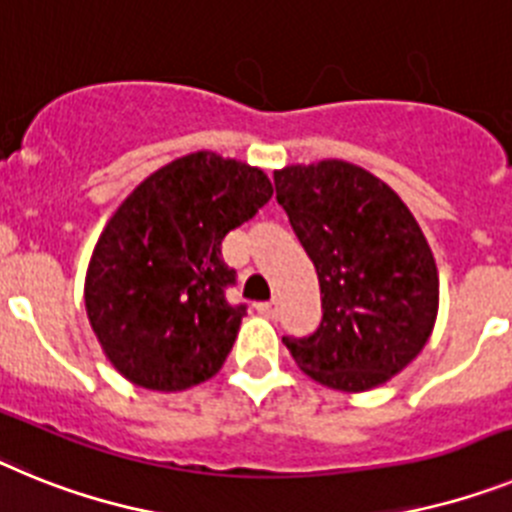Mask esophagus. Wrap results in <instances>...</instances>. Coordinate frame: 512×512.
<instances>
[{
	"label": "esophagus",
	"mask_w": 512,
	"mask_h": 512,
	"mask_svg": "<svg viewBox=\"0 0 512 512\" xmlns=\"http://www.w3.org/2000/svg\"><path fill=\"white\" fill-rule=\"evenodd\" d=\"M255 309L260 311V314H265V317H275V314H278V301H260Z\"/></svg>",
	"instance_id": "esophagus-1"
}]
</instances>
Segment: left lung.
Instances as JSON below:
<instances>
[{
  "label": "left lung",
  "instance_id": "obj_1",
  "mask_svg": "<svg viewBox=\"0 0 512 512\" xmlns=\"http://www.w3.org/2000/svg\"><path fill=\"white\" fill-rule=\"evenodd\" d=\"M273 180L322 291L317 330L283 337L293 361L330 389L384 384L425 348L438 314V270L415 216L386 182L340 159Z\"/></svg>",
  "mask_w": 512,
  "mask_h": 512
}]
</instances>
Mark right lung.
Masks as SVG:
<instances>
[{
    "label": "right lung",
    "instance_id": "right-lung-1",
    "mask_svg": "<svg viewBox=\"0 0 512 512\" xmlns=\"http://www.w3.org/2000/svg\"><path fill=\"white\" fill-rule=\"evenodd\" d=\"M270 195L262 170L198 151L146 177L113 213L92 252L84 304L128 381L180 391L224 366L247 304L226 299L237 270L221 242Z\"/></svg>",
    "mask_w": 512,
    "mask_h": 512
}]
</instances>
